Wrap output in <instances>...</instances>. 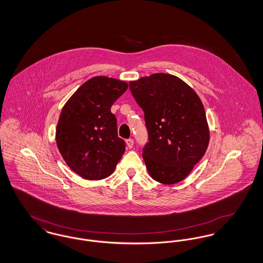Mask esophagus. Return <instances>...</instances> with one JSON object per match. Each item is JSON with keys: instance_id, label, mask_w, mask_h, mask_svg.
I'll list each match as a JSON object with an SVG mask.
<instances>
[{"instance_id": "esophagus-1", "label": "esophagus", "mask_w": 263, "mask_h": 263, "mask_svg": "<svg viewBox=\"0 0 263 263\" xmlns=\"http://www.w3.org/2000/svg\"><path fill=\"white\" fill-rule=\"evenodd\" d=\"M126 145L129 149H132L134 146V140L133 139H127L126 140Z\"/></svg>"}]
</instances>
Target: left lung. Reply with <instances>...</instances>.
Wrapping results in <instances>:
<instances>
[{
    "instance_id": "1",
    "label": "left lung",
    "mask_w": 263,
    "mask_h": 263,
    "mask_svg": "<svg viewBox=\"0 0 263 263\" xmlns=\"http://www.w3.org/2000/svg\"><path fill=\"white\" fill-rule=\"evenodd\" d=\"M149 133L143 159L151 177L171 185L183 180L205 155L210 131L195 90L176 76L157 73L131 81Z\"/></svg>"
}]
</instances>
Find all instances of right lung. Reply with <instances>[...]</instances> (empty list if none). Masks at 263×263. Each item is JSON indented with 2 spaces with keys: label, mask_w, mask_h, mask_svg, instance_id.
<instances>
[{
  "label": "right lung",
  "mask_w": 263,
  "mask_h": 263,
  "mask_svg": "<svg viewBox=\"0 0 263 263\" xmlns=\"http://www.w3.org/2000/svg\"><path fill=\"white\" fill-rule=\"evenodd\" d=\"M128 88L124 81L97 76L76 90L63 106L56 143L64 161L88 180L112 175L125 152L110 107Z\"/></svg>",
  "instance_id": "obj_1"
}]
</instances>
